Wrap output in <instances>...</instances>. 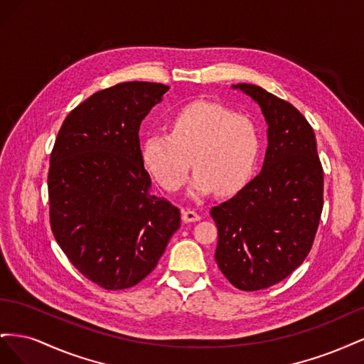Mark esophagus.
I'll use <instances>...</instances> for the list:
<instances>
[{"label":"esophagus","instance_id":"34e87169","mask_svg":"<svg viewBox=\"0 0 364 364\" xmlns=\"http://www.w3.org/2000/svg\"><path fill=\"white\" fill-rule=\"evenodd\" d=\"M200 215L191 211V209H182V222L183 223H193V222H199Z\"/></svg>","mask_w":364,"mask_h":364}]
</instances>
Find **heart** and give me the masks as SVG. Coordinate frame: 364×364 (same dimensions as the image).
<instances>
[{
  "label": "heart",
  "instance_id": "1",
  "mask_svg": "<svg viewBox=\"0 0 364 364\" xmlns=\"http://www.w3.org/2000/svg\"><path fill=\"white\" fill-rule=\"evenodd\" d=\"M261 138L258 127L245 115L214 103H194L170 119V134H150L142 142L146 168L164 190L178 191L196 176L190 194L203 197L217 190L238 193L255 173Z\"/></svg>",
  "mask_w": 364,
  "mask_h": 364
}]
</instances>
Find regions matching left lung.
<instances>
[{"mask_svg": "<svg viewBox=\"0 0 364 364\" xmlns=\"http://www.w3.org/2000/svg\"><path fill=\"white\" fill-rule=\"evenodd\" d=\"M232 87L259 105L269 144L257 178L211 209L215 261L234 287L257 291L287 278L311 250L323 208V168L314 130L293 105L257 85Z\"/></svg>", "mask_w": 364, "mask_h": 364, "instance_id": "1", "label": "left lung"}]
</instances>
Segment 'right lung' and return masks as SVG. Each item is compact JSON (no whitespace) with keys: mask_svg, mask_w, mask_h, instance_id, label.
Segmentation results:
<instances>
[{"mask_svg":"<svg viewBox=\"0 0 364 364\" xmlns=\"http://www.w3.org/2000/svg\"><path fill=\"white\" fill-rule=\"evenodd\" d=\"M170 90L126 82L92 94L65 118L50 156V225L85 278L134 287L156 267L181 226L179 208L151 194L139 126Z\"/></svg>","mask_w":364,"mask_h":364,"instance_id":"obj_1","label":"right lung"}]
</instances>
